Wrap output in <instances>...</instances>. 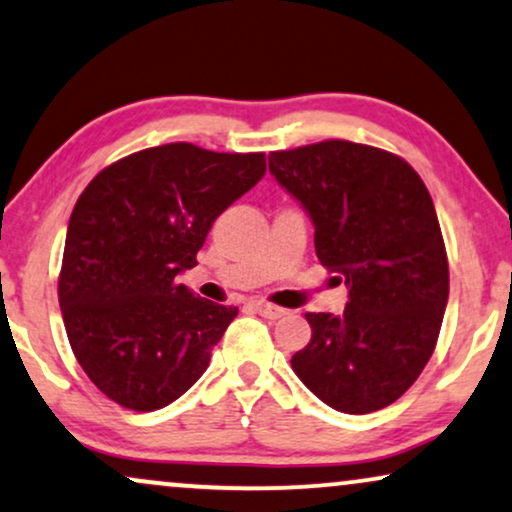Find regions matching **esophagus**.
<instances>
[{
	"instance_id": "1",
	"label": "esophagus",
	"mask_w": 512,
	"mask_h": 512,
	"mask_svg": "<svg viewBox=\"0 0 512 512\" xmlns=\"http://www.w3.org/2000/svg\"><path fill=\"white\" fill-rule=\"evenodd\" d=\"M251 308H254L258 315H263V318H268V320H277V318H282V315H287V308L268 304V301H261V299L251 301Z\"/></svg>"
}]
</instances>
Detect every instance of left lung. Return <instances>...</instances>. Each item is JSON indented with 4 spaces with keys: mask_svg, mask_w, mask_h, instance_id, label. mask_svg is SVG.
<instances>
[{
    "mask_svg": "<svg viewBox=\"0 0 512 512\" xmlns=\"http://www.w3.org/2000/svg\"><path fill=\"white\" fill-rule=\"evenodd\" d=\"M268 166L311 216L320 263L349 287L344 313H306L313 334L294 372L342 413L389 406L430 361L449 301L425 182L401 156L346 140L273 151Z\"/></svg>",
    "mask_w": 512,
    "mask_h": 512,
    "instance_id": "obj_1",
    "label": "left lung"
}]
</instances>
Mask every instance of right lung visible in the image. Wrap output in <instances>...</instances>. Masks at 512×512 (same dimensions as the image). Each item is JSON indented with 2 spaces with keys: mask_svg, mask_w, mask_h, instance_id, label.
I'll list each match as a JSON object with an SVG mask.
<instances>
[{
  "mask_svg": "<svg viewBox=\"0 0 512 512\" xmlns=\"http://www.w3.org/2000/svg\"><path fill=\"white\" fill-rule=\"evenodd\" d=\"M263 173L266 154L173 142L111 163L80 194L59 304L75 358L118 406L163 408L204 375L237 308L194 296L178 275Z\"/></svg>",
  "mask_w": 512,
  "mask_h": 512,
  "instance_id": "obj_1",
  "label": "right lung"
}]
</instances>
